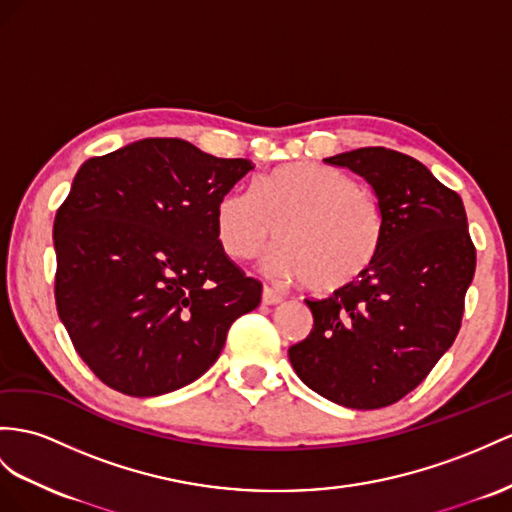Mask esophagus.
I'll list each match as a JSON object with an SVG mask.
<instances>
[{
	"instance_id": "1",
	"label": "esophagus",
	"mask_w": 512,
	"mask_h": 512,
	"mask_svg": "<svg viewBox=\"0 0 512 512\" xmlns=\"http://www.w3.org/2000/svg\"><path fill=\"white\" fill-rule=\"evenodd\" d=\"M261 300H264V305H279L283 300V294L279 290H274V287L266 285L264 294H261Z\"/></svg>"
}]
</instances>
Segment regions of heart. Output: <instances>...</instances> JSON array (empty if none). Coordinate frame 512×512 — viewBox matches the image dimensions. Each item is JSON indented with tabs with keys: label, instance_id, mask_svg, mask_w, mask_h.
Returning <instances> with one entry per match:
<instances>
[{
	"label": "heart",
	"instance_id": "b5f03b06",
	"mask_svg": "<svg viewBox=\"0 0 512 512\" xmlns=\"http://www.w3.org/2000/svg\"><path fill=\"white\" fill-rule=\"evenodd\" d=\"M218 240L238 261L259 257L279 235L274 272L333 294L361 279L381 253L387 220L381 201L359 183L309 162L285 164L220 201Z\"/></svg>",
	"mask_w": 512,
	"mask_h": 512
}]
</instances>
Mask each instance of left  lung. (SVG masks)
Returning <instances> with one entry per match:
<instances>
[{
	"label": "left lung",
	"mask_w": 512,
	"mask_h": 512,
	"mask_svg": "<svg viewBox=\"0 0 512 512\" xmlns=\"http://www.w3.org/2000/svg\"><path fill=\"white\" fill-rule=\"evenodd\" d=\"M324 162L370 183L387 231L361 279L329 298H307L313 329L290 348V361L326 400L381 409L422 383L454 344L476 246L461 196L411 155L363 147Z\"/></svg>",
	"instance_id": "left-lung-1"
}]
</instances>
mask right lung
I'll return each instance as SVG.
<instances>
[{
    "label": "right lung",
    "instance_id": "add662e5",
    "mask_svg": "<svg viewBox=\"0 0 512 512\" xmlns=\"http://www.w3.org/2000/svg\"><path fill=\"white\" fill-rule=\"evenodd\" d=\"M253 162L179 138H144L90 157L54 220L56 307L101 383L149 398L216 363L261 283L218 240L220 201Z\"/></svg>",
    "mask_w": 512,
    "mask_h": 512
}]
</instances>
